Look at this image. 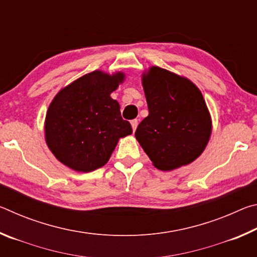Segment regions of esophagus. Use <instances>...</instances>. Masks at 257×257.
Returning <instances> with one entry per match:
<instances>
[{
    "label": "esophagus",
    "mask_w": 257,
    "mask_h": 257,
    "mask_svg": "<svg viewBox=\"0 0 257 257\" xmlns=\"http://www.w3.org/2000/svg\"><path fill=\"white\" fill-rule=\"evenodd\" d=\"M132 127H133V132H136V129H137V125H138V120H132Z\"/></svg>",
    "instance_id": "esophagus-1"
}]
</instances>
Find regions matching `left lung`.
<instances>
[{"instance_id": "obj_1", "label": "left lung", "mask_w": 257, "mask_h": 257, "mask_svg": "<svg viewBox=\"0 0 257 257\" xmlns=\"http://www.w3.org/2000/svg\"><path fill=\"white\" fill-rule=\"evenodd\" d=\"M149 116L135 136L160 170L187 165L203 153L211 136V116L202 93L186 78L159 67L143 76Z\"/></svg>"}]
</instances>
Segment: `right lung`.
I'll return each instance as SVG.
<instances>
[{
    "instance_id": "1",
    "label": "right lung",
    "mask_w": 257,
    "mask_h": 257,
    "mask_svg": "<svg viewBox=\"0 0 257 257\" xmlns=\"http://www.w3.org/2000/svg\"><path fill=\"white\" fill-rule=\"evenodd\" d=\"M123 77L93 71L54 97L46 114L45 139L60 162L80 172L96 170L110 159L119 138L133 133L110 96Z\"/></svg>"
}]
</instances>
